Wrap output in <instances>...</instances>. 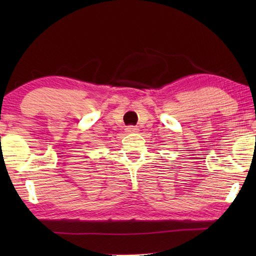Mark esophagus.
<instances>
[{"label": "esophagus", "instance_id": "obj_1", "mask_svg": "<svg viewBox=\"0 0 256 256\" xmlns=\"http://www.w3.org/2000/svg\"><path fill=\"white\" fill-rule=\"evenodd\" d=\"M138 128L136 126H133V125H130V126H128L126 128V132H128V133H136V132H138Z\"/></svg>", "mask_w": 256, "mask_h": 256}]
</instances>
